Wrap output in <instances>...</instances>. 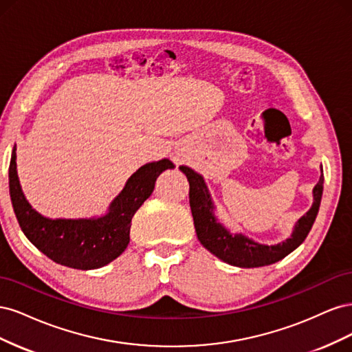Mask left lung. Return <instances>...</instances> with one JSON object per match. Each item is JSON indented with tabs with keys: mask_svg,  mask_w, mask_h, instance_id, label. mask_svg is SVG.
Masks as SVG:
<instances>
[{
	"mask_svg": "<svg viewBox=\"0 0 352 352\" xmlns=\"http://www.w3.org/2000/svg\"><path fill=\"white\" fill-rule=\"evenodd\" d=\"M179 168L186 175L189 182V204L199 242L220 260L238 267H261L285 258L304 242L320 207L324 182L323 175L313 190V207L298 220L292 236L278 245H263L241 233H230L223 228L212 214V202L204 179L186 166H180Z\"/></svg>",
	"mask_w": 352,
	"mask_h": 352,
	"instance_id": "8db88e82",
	"label": "left lung"
}]
</instances>
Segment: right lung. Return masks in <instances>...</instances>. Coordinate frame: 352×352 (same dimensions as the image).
<instances>
[{
    "mask_svg": "<svg viewBox=\"0 0 352 352\" xmlns=\"http://www.w3.org/2000/svg\"><path fill=\"white\" fill-rule=\"evenodd\" d=\"M167 158L148 163L129 177L100 219H47L30 207L19 184L16 145L8 167L10 197L14 214L26 238L48 258L78 270L98 269L111 263L129 243L132 217L153 194L155 180L166 168H173Z\"/></svg>",
    "mask_w": 352,
    "mask_h": 352,
    "instance_id": "obj_1",
    "label": "right lung"
}]
</instances>
